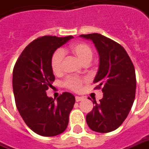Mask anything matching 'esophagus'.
Segmentation results:
<instances>
[{
    "label": "esophagus",
    "instance_id": "34e87169",
    "mask_svg": "<svg viewBox=\"0 0 149 149\" xmlns=\"http://www.w3.org/2000/svg\"><path fill=\"white\" fill-rule=\"evenodd\" d=\"M75 99H76V101H77V102H79V101H81V100H83V97H81V96H76V97H75Z\"/></svg>",
    "mask_w": 149,
    "mask_h": 149
}]
</instances>
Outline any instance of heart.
Returning a JSON list of instances; mask_svg holds the SVG:
<instances>
[{
	"label": "heart",
	"instance_id": "heart-1",
	"mask_svg": "<svg viewBox=\"0 0 149 149\" xmlns=\"http://www.w3.org/2000/svg\"><path fill=\"white\" fill-rule=\"evenodd\" d=\"M68 50L71 54L74 55L81 63L88 65L93 58L94 53L90 46L86 43L77 42L70 44ZM65 50L58 49L54 51L51 56L50 66L54 74H61L63 71V60ZM86 78H79L76 77H68L63 81V86L67 89L73 91H79L82 88V85L86 82Z\"/></svg>",
	"mask_w": 149,
	"mask_h": 149
}]
</instances>
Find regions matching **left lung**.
Here are the masks:
<instances>
[{"label":"left lung","mask_w":149,"mask_h":149,"mask_svg":"<svg viewBox=\"0 0 149 149\" xmlns=\"http://www.w3.org/2000/svg\"><path fill=\"white\" fill-rule=\"evenodd\" d=\"M91 39L100 56V66L95 76V89H101L103 98L86 115L91 130L109 133L125 121L135 98L136 76L134 64L125 49L116 41L100 33L81 34Z\"/></svg>","instance_id":"left-lung-1"}]
</instances>
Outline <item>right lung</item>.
<instances>
[{
	"label": "right lung",
	"mask_w": 149,
	"mask_h": 149,
	"mask_svg": "<svg viewBox=\"0 0 149 149\" xmlns=\"http://www.w3.org/2000/svg\"><path fill=\"white\" fill-rule=\"evenodd\" d=\"M72 38L39 37L25 47L14 66L12 85L16 107L29 128L41 136L60 134L68 125L74 95L63 92L55 101L47 96L46 91L55 80L50 66L52 54Z\"/></svg>",
	"instance_id": "obj_1"
}]
</instances>
